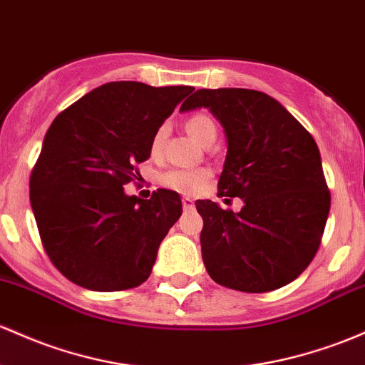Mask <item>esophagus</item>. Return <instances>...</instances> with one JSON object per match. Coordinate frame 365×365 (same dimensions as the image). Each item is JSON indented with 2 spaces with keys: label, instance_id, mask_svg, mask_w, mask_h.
<instances>
[{
  "label": "esophagus",
  "instance_id": "1",
  "mask_svg": "<svg viewBox=\"0 0 365 365\" xmlns=\"http://www.w3.org/2000/svg\"><path fill=\"white\" fill-rule=\"evenodd\" d=\"M182 204H183V210H194V199L192 197H183L182 199Z\"/></svg>",
  "mask_w": 365,
  "mask_h": 365
}]
</instances>
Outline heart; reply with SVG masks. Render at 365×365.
I'll list each match as a JSON object with an SVG mask.
<instances>
[{
  "label": "heart",
  "instance_id": "obj_1",
  "mask_svg": "<svg viewBox=\"0 0 365 365\" xmlns=\"http://www.w3.org/2000/svg\"><path fill=\"white\" fill-rule=\"evenodd\" d=\"M187 130L202 145L210 138H216V124L206 114L192 115L189 121H187ZM166 135V126H161L155 131L154 138L150 142V152L154 155H158L161 152ZM207 178H210V171L207 170H180V168H175V170H170L161 175V183L164 187H168V189L182 192V194H195V192L202 189Z\"/></svg>",
  "mask_w": 365,
  "mask_h": 365
}]
</instances>
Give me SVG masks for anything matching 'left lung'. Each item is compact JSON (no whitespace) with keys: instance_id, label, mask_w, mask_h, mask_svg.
I'll return each mask as SVG.
<instances>
[{"instance_id":"obj_1","label":"left lung","mask_w":365,"mask_h":365,"mask_svg":"<svg viewBox=\"0 0 365 365\" xmlns=\"http://www.w3.org/2000/svg\"><path fill=\"white\" fill-rule=\"evenodd\" d=\"M206 107L227 135L218 194L241 197L234 213L197 201L210 277L244 293L279 289L317 253L331 207L314 137L275 98L246 88L197 90L180 110Z\"/></svg>"}]
</instances>
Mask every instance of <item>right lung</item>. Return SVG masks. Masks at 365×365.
I'll use <instances>...</instances> for the list:
<instances>
[{
    "mask_svg": "<svg viewBox=\"0 0 365 365\" xmlns=\"http://www.w3.org/2000/svg\"><path fill=\"white\" fill-rule=\"evenodd\" d=\"M192 86L102 85L48 128L31 173V206L43 247L63 277L91 291H123L149 279L182 199L159 189L126 195L164 119Z\"/></svg>",
    "mask_w": 365,
    "mask_h": 365,
    "instance_id": "1",
    "label": "right lung"
}]
</instances>
